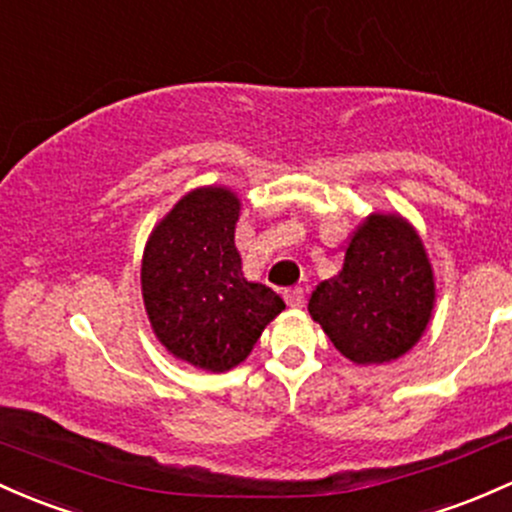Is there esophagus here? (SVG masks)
Wrapping results in <instances>:
<instances>
[{
    "label": "esophagus",
    "instance_id": "1",
    "mask_svg": "<svg viewBox=\"0 0 512 512\" xmlns=\"http://www.w3.org/2000/svg\"><path fill=\"white\" fill-rule=\"evenodd\" d=\"M283 298H285V302H288L290 307H302V305H305V290H302V288H290V290H285Z\"/></svg>",
    "mask_w": 512,
    "mask_h": 512
}]
</instances>
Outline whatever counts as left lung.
<instances>
[{"label":"left lung","mask_w":512,"mask_h":512,"mask_svg":"<svg viewBox=\"0 0 512 512\" xmlns=\"http://www.w3.org/2000/svg\"><path fill=\"white\" fill-rule=\"evenodd\" d=\"M437 288L425 244L400 214H368L344 266L312 290L307 310L337 351L359 366L388 364L420 342Z\"/></svg>","instance_id":"1"}]
</instances>
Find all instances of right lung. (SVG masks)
<instances>
[{
    "mask_svg": "<svg viewBox=\"0 0 512 512\" xmlns=\"http://www.w3.org/2000/svg\"><path fill=\"white\" fill-rule=\"evenodd\" d=\"M241 200L224 185L180 197L153 227L141 261L148 322L175 359L202 371L239 366L285 310L268 285L246 280L234 232Z\"/></svg>",
    "mask_w": 512,
    "mask_h": 512,
    "instance_id": "1",
    "label": "right lung"
}]
</instances>
